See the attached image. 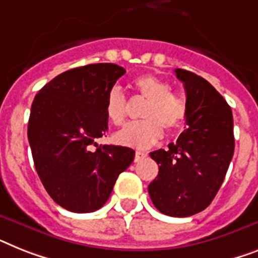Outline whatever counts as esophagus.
<instances>
[{"instance_id":"esophagus-1","label":"esophagus","mask_w":258,"mask_h":258,"mask_svg":"<svg viewBox=\"0 0 258 258\" xmlns=\"http://www.w3.org/2000/svg\"><path fill=\"white\" fill-rule=\"evenodd\" d=\"M146 155L148 154L144 152H137L136 153V157H134V162H140V161H141V159H144Z\"/></svg>"}]
</instances>
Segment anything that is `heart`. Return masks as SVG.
Returning <instances> with one entry per match:
<instances>
[{
  "mask_svg": "<svg viewBox=\"0 0 258 258\" xmlns=\"http://www.w3.org/2000/svg\"><path fill=\"white\" fill-rule=\"evenodd\" d=\"M134 92L146 99L141 110L145 120L131 122L114 134L117 144L134 149H148L162 138L163 127L169 132L179 131L187 118L186 100L179 93L170 91L166 80L145 74L133 79ZM104 113L113 125H121L127 116V104L118 87H112L106 92Z\"/></svg>",
  "mask_w": 258,
  "mask_h": 258,
  "instance_id": "obj_1",
  "label": "heart"
}]
</instances>
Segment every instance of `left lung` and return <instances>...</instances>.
I'll list each match as a JSON object with an SVG mask.
<instances>
[{
    "label": "left lung",
    "instance_id": "left-lung-1",
    "mask_svg": "<svg viewBox=\"0 0 258 258\" xmlns=\"http://www.w3.org/2000/svg\"><path fill=\"white\" fill-rule=\"evenodd\" d=\"M184 86L186 131L169 149L150 153L158 175L149 184L153 204L162 214L186 218L214 201L235 150L231 106L210 83L186 70H175Z\"/></svg>",
    "mask_w": 258,
    "mask_h": 258
}]
</instances>
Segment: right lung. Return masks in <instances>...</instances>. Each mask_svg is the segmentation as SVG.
Listing matches in <instances>:
<instances>
[{
	"mask_svg": "<svg viewBox=\"0 0 258 258\" xmlns=\"http://www.w3.org/2000/svg\"><path fill=\"white\" fill-rule=\"evenodd\" d=\"M124 74L113 63L72 68L48 82L33 101L27 138L34 165L48 195L71 212L103 207L133 162V149L96 144L108 131L106 92Z\"/></svg>",
	"mask_w": 258,
	"mask_h": 258,
	"instance_id": "right-lung-1",
	"label": "right lung"
}]
</instances>
